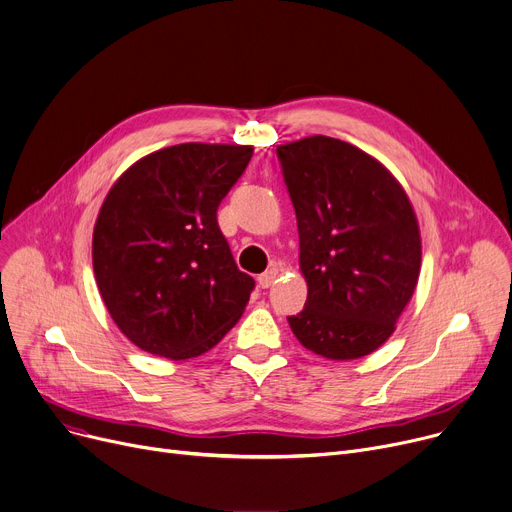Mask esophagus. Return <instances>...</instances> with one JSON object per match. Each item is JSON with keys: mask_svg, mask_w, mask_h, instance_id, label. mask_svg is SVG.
<instances>
[{"mask_svg": "<svg viewBox=\"0 0 512 512\" xmlns=\"http://www.w3.org/2000/svg\"><path fill=\"white\" fill-rule=\"evenodd\" d=\"M277 277H279V268H270V270H266V272L260 274V277H258V285H260L262 289H268Z\"/></svg>", "mask_w": 512, "mask_h": 512, "instance_id": "esophagus-1", "label": "esophagus"}]
</instances>
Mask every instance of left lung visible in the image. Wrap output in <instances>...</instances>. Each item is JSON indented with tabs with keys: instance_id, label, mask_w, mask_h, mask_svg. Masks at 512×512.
I'll list each match as a JSON object with an SVG mask.
<instances>
[{
	"instance_id": "left-lung-1",
	"label": "left lung",
	"mask_w": 512,
	"mask_h": 512,
	"mask_svg": "<svg viewBox=\"0 0 512 512\" xmlns=\"http://www.w3.org/2000/svg\"><path fill=\"white\" fill-rule=\"evenodd\" d=\"M297 215L301 313L297 340L332 361L371 355L396 330L422 260L406 190L363 149L326 135L277 147Z\"/></svg>"
}]
</instances>
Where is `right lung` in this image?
<instances>
[{"label":"right lung","instance_id":"obj_1","mask_svg":"<svg viewBox=\"0 0 512 512\" xmlns=\"http://www.w3.org/2000/svg\"><path fill=\"white\" fill-rule=\"evenodd\" d=\"M252 145L180 143L153 151L112 184L92 262L102 301L141 350L172 361L211 350L250 301L217 207L244 174Z\"/></svg>","mask_w":512,"mask_h":512}]
</instances>
